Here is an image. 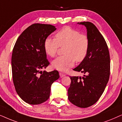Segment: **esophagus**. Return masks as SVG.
Instances as JSON below:
<instances>
[{
    "label": "esophagus",
    "mask_w": 122,
    "mask_h": 122,
    "mask_svg": "<svg viewBox=\"0 0 122 122\" xmlns=\"http://www.w3.org/2000/svg\"><path fill=\"white\" fill-rule=\"evenodd\" d=\"M59 74H60V77H64L65 76H66V75H65V74H63V73H62V72H60V73H59Z\"/></svg>",
    "instance_id": "34e87169"
}]
</instances>
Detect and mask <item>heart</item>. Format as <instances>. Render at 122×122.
Here are the masks:
<instances>
[{
    "label": "heart",
    "instance_id": "heart-1",
    "mask_svg": "<svg viewBox=\"0 0 122 122\" xmlns=\"http://www.w3.org/2000/svg\"><path fill=\"white\" fill-rule=\"evenodd\" d=\"M55 37L56 39L48 37L45 40V52L48 56L54 57L60 46H65V55L58 57L53 60L52 62L53 68L65 72L74 66L75 60L81 62L85 59L90 45L89 39L86 35L66 26L57 32Z\"/></svg>",
    "mask_w": 122,
    "mask_h": 122
}]
</instances>
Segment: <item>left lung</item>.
Returning <instances> with one entry per match:
<instances>
[{
    "instance_id": "8db88e82",
    "label": "left lung",
    "mask_w": 122,
    "mask_h": 122,
    "mask_svg": "<svg viewBox=\"0 0 122 122\" xmlns=\"http://www.w3.org/2000/svg\"><path fill=\"white\" fill-rule=\"evenodd\" d=\"M86 28L90 41L88 53L84 60L73 70L86 74L83 77L70 76L68 99L80 108H87L100 98L110 75V56L106 42L93 23H77Z\"/></svg>"
}]
</instances>
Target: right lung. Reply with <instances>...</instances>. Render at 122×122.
Instances as JSON below:
<instances>
[{"label":"right lung","instance_id":"1","mask_svg":"<svg viewBox=\"0 0 122 122\" xmlns=\"http://www.w3.org/2000/svg\"><path fill=\"white\" fill-rule=\"evenodd\" d=\"M56 28L51 24L35 23L19 36L13 50L12 70L17 94L25 103L37 105L50 98L51 87L59 73L41 71L49 65L45 40Z\"/></svg>","mask_w":122,"mask_h":122}]
</instances>
